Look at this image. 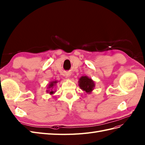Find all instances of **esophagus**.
Here are the masks:
<instances>
[{"instance_id":"esophagus-1","label":"esophagus","mask_w":145,"mask_h":145,"mask_svg":"<svg viewBox=\"0 0 145 145\" xmlns=\"http://www.w3.org/2000/svg\"><path fill=\"white\" fill-rule=\"evenodd\" d=\"M71 72H66L65 76H66L67 77H69L71 76Z\"/></svg>"}]
</instances>
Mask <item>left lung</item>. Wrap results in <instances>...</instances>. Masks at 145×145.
<instances>
[{"label": "left lung", "instance_id": "1", "mask_svg": "<svg viewBox=\"0 0 145 145\" xmlns=\"http://www.w3.org/2000/svg\"><path fill=\"white\" fill-rule=\"evenodd\" d=\"M78 83L80 89L83 91H86L87 94L91 93L95 87L94 81L87 76L80 77Z\"/></svg>", "mask_w": 145, "mask_h": 145}]
</instances>
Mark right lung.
<instances>
[{"label": "right lung", "mask_w": 145, "mask_h": 145, "mask_svg": "<svg viewBox=\"0 0 145 145\" xmlns=\"http://www.w3.org/2000/svg\"><path fill=\"white\" fill-rule=\"evenodd\" d=\"M58 82H59V81H58V80L50 81V83H49V84L48 85V87H47L48 90H47V91H47V92L49 94H50L51 95H54L56 92V90H54V88L55 86V85L57 84Z\"/></svg>", "instance_id": "right-lung-1"}]
</instances>
